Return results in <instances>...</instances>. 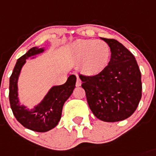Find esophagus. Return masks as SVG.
<instances>
[{"mask_svg": "<svg viewBox=\"0 0 156 156\" xmlns=\"http://www.w3.org/2000/svg\"><path fill=\"white\" fill-rule=\"evenodd\" d=\"M81 80L79 78H77V81H76V87H79L81 86Z\"/></svg>", "mask_w": 156, "mask_h": 156, "instance_id": "esophagus-1", "label": "esophagus"}]
</instances>
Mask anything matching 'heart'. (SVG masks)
<instances>
[{"label":"heart","instance_id":"obj_1","mask_svg":"<svg viewBox=\"0 0 156 156\" xmlns=\"http://www.w3.org/2000/svg\"><path fill=\"white\" fill-rule=\"evenodd\" d=\"M69 55L76 62H81L80 68L87 75L99 73L108 65L110 48L103 41L80 39L71 45Z\"/></svg>","mask_w":156,"mask_h":156}]
</instances>
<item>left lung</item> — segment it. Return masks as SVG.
Wrapping results in <instances>:
<instances>
[{
	"mask_svg": "<svg viewBox=\"0 0 156 156\" xmlns=\"http://www.w3.org/2000/svg\"><path fill=\"white\" fill-rule=\"evenodd\" d=\"M101 38L111 49L110 62L98 75L79 78L93 114L104 122H119L130 117L139 105L141 72L134 55L124 45L115 39Z\"/></svg>",
	"mask_w": 156,
	"mask_h": 156,
	"instance_id": "left-lung-1",
	"label": "left lung"
}]
</instances>
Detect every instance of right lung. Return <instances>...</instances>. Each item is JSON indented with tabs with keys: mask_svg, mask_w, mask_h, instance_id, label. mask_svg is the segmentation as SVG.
Masks as SVG:
<instances>
[{
	"mask_svg": "<svg viewBox=\"0 0 156 156\" xmlns=\"http://www.w3.org/2000/svg\"><path fill=\"white\" fill-rule=\"evenodd\" d=\"M44 51L43 48L34 47L18 58L10 78L9 85L10 105L14 117L24 127L37 132H48L58 124L64 104L73 92L76 83L75 75H70L64 85L52 87L41 102L33 109L27 110L25 106L21 105L17 97V80L21 68L26 59Z\"/></svg>",
	"mask_w": 156,
	"mask_h": 156,
	"instance_id": "1",
	"label": "right lung"
}]
</instances>
